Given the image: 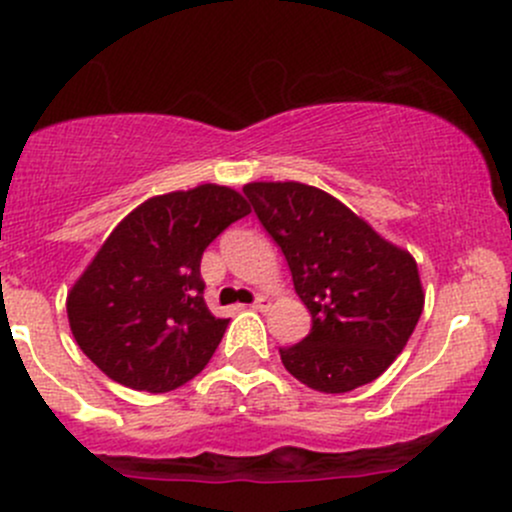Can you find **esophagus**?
<instances>
[{
  "label": "esophagus",
  "instance_id": "1",
  "mask_svg": "<svg viewBox=\"0 0 512 512\" xmlns=\"http://www.w3.org/2000/svg\"><path fill=\"white\" fill-rule=\"evenodd\" d=\"M252 309H255V311H267V309H270V299H267V297H257L255 301H252Z\"/></svg>",
  "mask_w": 512,
  "mask_h": 512
}]
</instances>
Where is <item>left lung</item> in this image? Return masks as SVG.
<instances>
[{
    "mask_svg": "<svg viewBox=\"0 0 512 512\" xmlns=\"http://www.w3.org/2000/svg\"><path fill=\"white\" fill-rule=\"evenodd\" d=\"M242 193L282 250L311 314L309 336L279 348L284 368L331 395L373 383L422 316L417 262L321 188L257 181Z\"/></svg>",
    "mask_w": 512,
    "mask_h": 512,
    "instance_id": "1",
    "label": "left lung"
}]
</instances>
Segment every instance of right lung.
<instances>
[{
	"label": "right lung",
	"instance_id": "obj_1",
	"mask_svg": "<svg viewBox=\"0 0 512 512\" xmlns=\"http://www.w3.org/2000/svg\"><path fill=\"white\" fill-rule=\"evenodd\" d=\"M247 213L238 191L215 184L134 208L68 294L80 351L132 390L157 395L196 378L228 328L203 299V250Z\"/></svg>",
	"mask_w": 512,
	"mask_h": 512
}]
</instances>
